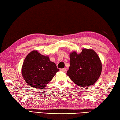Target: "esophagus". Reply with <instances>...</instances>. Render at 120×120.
<instances>
[{
	"label": "esophagus",
	"instance_id": "1",
	"mask_svg": "<svg viewBox=\"0 0 120 120\" xmlns=\"http://www.w3.org/2000/svg\"><path fill=\"white\" fill-rule=\"evenodd\" d=\"M60 71H62V72H65V71H67V68H61V69H60Z\"/></svg>",
	"mask_w": 120,
	"mask_h": 120
}]
</instances>
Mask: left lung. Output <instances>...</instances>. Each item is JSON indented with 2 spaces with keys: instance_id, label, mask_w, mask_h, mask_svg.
Returning <instances> with one entry per match:
<instances>
[{
  "instance_id": "left-lung-1",
  "label": "left lung",
  "mask_w": 120,
  "mask_h": 120,
  "mask_svg": "<svg viewBox=\"0 0 120 120\" xmlns=\"http://www.w3.org/2000/svg\"><path fill=\"white\" fill-rule=\"evenodd\" d=\"M70 68L67 74L78 86H88L95 83L101 75L102 65L98 54L92 49H83L79 54H70Z\"/></svg>"
}]
</instances>
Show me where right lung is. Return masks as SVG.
Returning a JSON list of instances; mask_svg holds the SVG:
<instances>
[{
    "label": "right lung",
    "instance_id": "add662e5",
    "mask_svg": "<svg viewBox=\"0 0 120 120\" xmlns=\"http://www.w3.org/2000/svg\"><path fill=\"white\" fill-rule=\"evenodd\" d=\"M59 71L49 57L34 50L25 59L22 73L29 86L39 89L44 88Z\"/></svg>",
    "mask_w": 120,
    "mask_h": 120
}]
</instances>
